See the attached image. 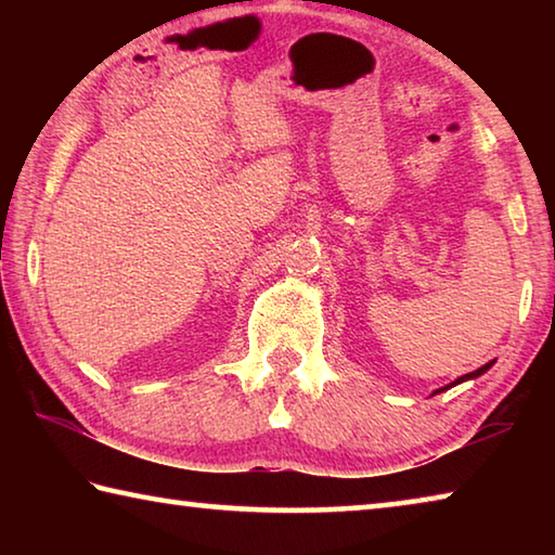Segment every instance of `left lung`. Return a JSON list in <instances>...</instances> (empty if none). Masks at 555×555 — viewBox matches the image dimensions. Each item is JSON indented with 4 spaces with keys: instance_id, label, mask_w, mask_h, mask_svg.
Instances as JSON below:
<instances>
[{
    "instance_id": "left-lung-1",
    "label": "left lung",
    "mask_w": 555,
    "mask_h": 555,
    "mask_svg": "<svg viewBox=\"0 0 555 555\" xmlns=\"http://www.w3.org/2000/svg\"><path fill=\"white\" fill-rule=\"evenodd\" d=\"M492 364H494V360H492V362H487V364H482L480 370H475V372H469V374H463V377H457L455 382H450L448 387H440V389H436L434 393H438V391H446V389H450V387H455V384H463V382H467V379H477V377H480V374H485L487 370H490Z\"/></svg>"
}]
</instances>
